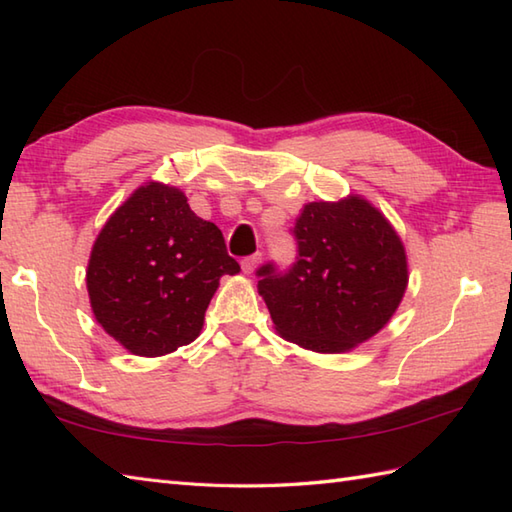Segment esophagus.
Segmentation results:
<instances>
[{"label": "esophagus", "mask_w": 512, "mask_h": 512, "mask_svg": "<svg viewBox=\"0 0 512 512\" xmlns=\"http://www.w3.org/2000/svg\"><path fill=\"white\" fill-rule=\"evenodd\" d=\"M262 262V255L259 253H255V255H250V257H244L242 259V270L246 275H250V273H255V268H257V264Z\"/></svg>", "instance_id": "34e87169"}]
</instances>
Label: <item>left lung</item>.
<instances>
[{"mask_svg": "<svg viewBox=\"0 0 512 512\" xmlns=\"http://www.w3.org/2000/svg\"><path fill=\"white\" fill-rule=\"evenodd\" d=\"M297 262L257 270L275 330L306 350L336 354L372 339L407 290V255L385 215L350 195L310 202L292 228Z\"/></svg>", "mask_w": 512, "mask_h": 512, "instance_id": "left-lung-1", "label": "left lung"}]
</instances>
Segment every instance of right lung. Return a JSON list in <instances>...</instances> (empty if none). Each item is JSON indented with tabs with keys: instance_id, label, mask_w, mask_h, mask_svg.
<instances>
[{
	"instance_id": "add662e5",
	"label": "right lung",
	"mask_w": 512,
	"mask_h": 512,
	"mask_svg": "<svg viewBox=\"0 0 512 512\" xmlns=\"http://www.w3.org/2000/svg\"><path fill=\"white\" fill-rule=\"evenodd\" d=\"M239 273L222 231L160 182L138 187L92 246L88 292L96 321L136 356L198 339L222 275Z\"/></svg>"
}]
</instances>
